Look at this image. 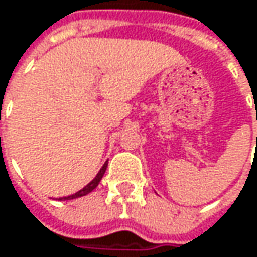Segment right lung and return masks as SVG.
Returning <instances> with one entry per match:
<instances>
[{
    "label": "right lung",
    "instance_id": "1",
    "mask_svg": "<svg viewBox=\"0 0 257 257\" xmlns=\"http://www.w3.org/2000/svg\"><path fill=\"white\" fill-rule=\"evenodd\" d=\"M105 168H107V162L104 163V166H103V168L100 169V172L97 174V176H95V178H94V179H92V181H91V182H89L88 185H86V187H83L81 191H78L76 194H73V196H69V197H63L61 200H72V198L82 197V196H86L88 193H91V191H92V190H94V188H95V187H97L98 184H100L101 178H103V175H104Z\"/></svg>",
    "mask_w": 257,
    "mask_h": 257
}]
</instances>
